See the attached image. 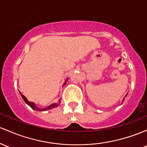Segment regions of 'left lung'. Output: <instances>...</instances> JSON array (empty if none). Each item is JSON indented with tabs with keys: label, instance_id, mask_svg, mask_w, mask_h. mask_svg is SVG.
Listing matches in <instances>:
<instances>
[{
	"label": "left lung",
	"instance_id": "left-lung-1",
	"mask_svg": "<svg viewBox=\"0 0 147 147\" xmlns=\"http://www.w3.org/2000/svg\"><path fill=\"white\" fill-rule=\"evenodd\" d=\"M126 96H127V94H126V95H125V97H126ZM124 99H125V98H123V100H124Z\"/></svg>",
	"mask_w": 147,
	"mask_h": 147
}]
</instances>
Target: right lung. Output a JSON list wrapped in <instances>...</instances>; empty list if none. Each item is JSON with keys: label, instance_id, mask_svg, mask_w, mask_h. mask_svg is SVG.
<instances>
[{"label": "right lung", "instance_id": "1", "mask_svg": "<svg viewBox=\"0 0 147 147\" xmlns=\"http://www.w3.org/2000/svg\"><path fill=\"white\" fill-rule=\"evenodd\" d=\"M67 80H68V78L66 79L65 82H64V83H63V85H65L66 84V82H67ZM19 93H20V92H19ZM20 95H21V96H22V98H23V100H24V101H25V102L26 103V104L30 106V107H31L33 109H34V110L39 111V112H41V111H47V110H49V109H53V108H55L56 107H58V106H59V105H60V102H61V99H59V101H58L57 102L52 103V104L49 105H48L47 107H45V108H40V107H38V106H37L36 105H35V103L28 101V100H27V98H26L23 94H22V93H20Z\"/></svg>", "mask_w": 147, "mask_h": 147}]
</instances>
